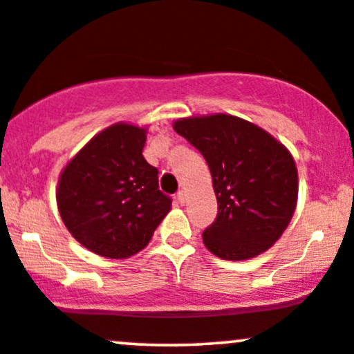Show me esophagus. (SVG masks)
Segmentation results:
<instances>
[{
  "instance_id": "1",
  "label": "esophagus",
  "mask_w": 354,
  "mask_h": 354,
  "mask_svg": "<svg viewBox=\"0 0 354 354\" xmlns=\"http://www.w3.org/2000/svg\"><path fill=\"white\" fill-rule=\"evenodd\" d=\"M185 198H186L185 191H180V193L176 194V200H178V203H180V205H183V203H185Z\"/></svg>"
}]
</instances>
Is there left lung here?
<instances>
[{
  "mask_svg": "<svg viewBox=\"0 0 354 354\" xmlns=\"http://www.w3.org/2000/svg\"><path fill=\"white\" fill-rule=\"evenodd\" d=\"M173 129L208 163L218 216L203 231L214 256L241 261L281 238L298 203V169L286 146L243 118L214 113L181 118Z\"/></svg>",
  "mask_w": 354,
  "mask_h": 354,
  "instance_id": "1",
  "label": "left lung"
}]
</instances>
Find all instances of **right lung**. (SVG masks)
Returning <instances> with one entry per match:
<instances>
[{"mask_svg":"<svg viewBox=\"0 0 354 354\" xmlns=\"http://www.w3.org/2000/svg\"><path fill=\"white\" fill-rule=\"evenodd\" d=\"M146 133L129 123L108 126L59 174V216L71 236L95 254H136L171 209V200L158 188V169L143 158Z\"/></svg>","mask_w":354,"mask_h":354,"instance_id":"obj_1","label":"right lung"}]
</instances>
